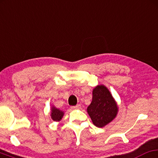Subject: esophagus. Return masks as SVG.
Wrapping results in <instances>:
<instances>
[{
  "label": "esophagus",
  "mask_w": 158,
  "mask_h": 158,
  "mask_svg": "<svg viewBox=\"0 0 158 158\" xmlns=\"http://www.w3.org/2000/svg\"><path fill=\"white\" fill-rule=\"evenodd\" d=\"M81 106L80 105V104H77L76 106H71L72 110H79V109H81Z\"/></svg>",
  "instance_id": "34e87169"
}]
</instances>
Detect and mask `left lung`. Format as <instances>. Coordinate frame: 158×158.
Masks as SVG:
<instances>
[{
	"label": "left lung",
	"mask_w": 158,
	"mask_h": 158,
	"mask_svg": "<svg viewBox=\"0 0 158 158\" xmlns=\"http://www.w3.org/2000/svg\"><path fill=\"white\" fill-rule=\"evenodd\" d=\"M87 112L94 126L103 128L116 118L118 106L109 89L98 85L92 91V101Z\"/></svg>",
	"instance_id": "obj_1"
}]
</instances>
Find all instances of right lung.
Listing matches in <instances>:
<instances>
[{"label": "right lung", "mask_w": 158, "mask_h": 158, "mask_svg": "<svg viewBox=\"0 0 158 158\" xmlns=\"http://www.w3.org/2000/svg\"><path fill=\"white\" fill-rule=\"evenodd\" d=\"M64 112L61 111L58 108H56V106L52 105V108H51V118L54 121L59 122L62 119L63 116H64Z\"/></svg>", "instance_id": "obj_1"}]
</instances>
